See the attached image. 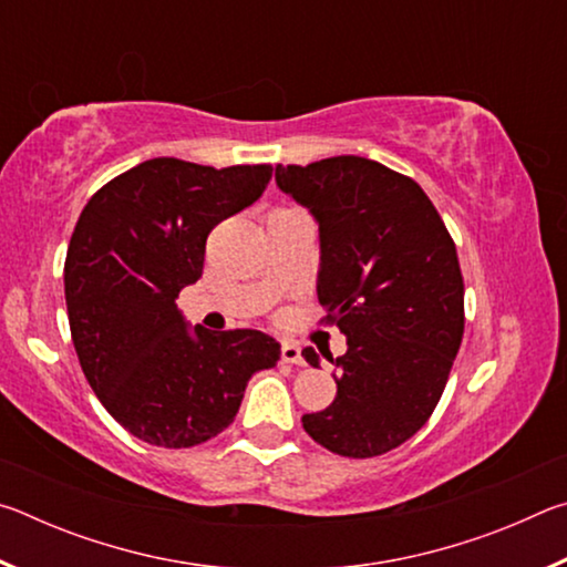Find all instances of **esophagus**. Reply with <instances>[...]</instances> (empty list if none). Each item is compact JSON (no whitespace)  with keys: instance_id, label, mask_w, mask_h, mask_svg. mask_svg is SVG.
Listing matches in <instances>:
<instances>
[{"instance_id":"1","label":"esophagus","mask_w":567,"mask_h":567,"mask_svg":"<svg viewBox=\"0 0 567 567\" xmlns=\"http://www.w3.org/2000/svg\"><path fill=\"white\" fill-rule=\"evenodd\" d=\"M280 354H282V362H287V364H305L302 350L297 348L295 342H282V350H280Z\"/></svg>"}]
</instances>
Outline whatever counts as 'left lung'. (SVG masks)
Returning <instances> with one entry per match:
<instances>
[{
	"instance_id": "left-lung-1",
	"label": "left lung",
	"mask_w": 567,
	"mask_h": 567,
	"mask_svg": "<svg viewBox=\"0 0 567 567\" xmlns=\"http://www.w3.org/2000/svg\"><path fill=\"white\" fill-rule=\"evenodd\" d=\"M275 179L318 217L322 322L348 334L344 358H328L338 395L302 417L305 433L342 457L385 455L433 415L463 342L453 237L417 182L375 159L277 165ZM302 354L318 368V352Z\"/></svg>"
}]
</instances>
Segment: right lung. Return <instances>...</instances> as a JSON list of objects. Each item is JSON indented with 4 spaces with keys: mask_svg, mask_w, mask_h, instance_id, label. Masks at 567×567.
Instances as JSON below:
<instances>
[{
    "mask_svg": "<svg viewBox=\"0 0 567 567\" xmlns=\"http://www.w3.org/2000/svg\"><path fill=\"white\" fill-rule=\"evenodd\" d=\"M270 177V165L155 157L100 187L76 219L64 260L76 358L104 410L150 445L213 440L235 420L247 380L280 360L265 332H187L175 302L203 277L207 235Z\"/></svg>",
    "mask_w": 567,
    "mask_h": 567,
    "instance_id": "obj_1",
    "label": "right lung"
}]
</instances>
